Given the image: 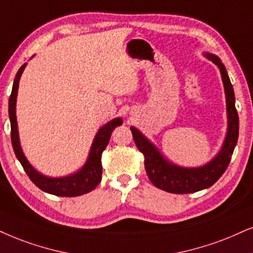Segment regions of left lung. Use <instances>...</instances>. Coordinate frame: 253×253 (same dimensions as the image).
Wrapping results in <instances>:
<instances>
[{"label":"left lung","instance_id":"1","mask_svg":"<svg viewBox=\"0 0 253 253\" xmlns=\"http://www.w3.org/2000/svg\"><path fill=\"white\" fill-rule=\"evenodd\" d=\"M203 55L219 69L226 101L228 130L219 152L213 156V159L201 167H181L166 159L148 137L135 127L130 126L134 142L145 156V168L150 182L159 189L171 194L196 193L211 187L228 168L233 149L237 145L239 119L235 106V92L228 72L222 60L216 55L209 52H204Z\"/></svg>","mask_w":253,"mask_h":253}]
</instances>
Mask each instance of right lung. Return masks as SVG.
Instances as JSON below:
<instances>
[{
  "label": "right lung",
  "instance_id": "right-lung-1",
  "mask_svg": "<svg viewBox=\"0 0 253 253\" xmlns=\"http://www.w3.org/2000/svg\"><path fill=\"white\" fill-rule=\"evenodd\" d=\"M34 57V56H33ZM31 57V58H33ZM27 63L21 66L18 72L16 73L14 84L10 98H9V119H10L11 126V143L12 148L16 154V158L21 162L22 167L24 168L25 172L30 180L40 188L41 190L45 191L47 194L56 195V196L73 197L81 196V195L87 194L94 189L101 181V174H103V167H101V154L106 148L110 141L111 134L116 127L123 125L121 118L108 121L104 126H101L95 134L93 142L91 145L87 160L85 165L73 174L63 177H50L43 175L42 172L36 170L28 159L25 158L23 150H22L20 135H18L17 118H16V100H17V91L20 85V79L23 73Z\"/></svg>",
  "mask_w": 253,
  "mask_h": 253
}]
</instances>
